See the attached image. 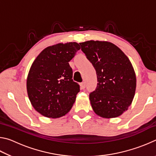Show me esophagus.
<instances>
[{"label": "esophagus", "instance_id": "esophagus-1", "mask_svg": "<svg viewBox=\"0 0 156 156\" xmlns=\"http://www.w3.org/2000/svg\"><path fill=\"white\" fill-rule=\"evenodd\" d=\"M85 87H86V85H85V83H84V82L80 83V88L82 89H84V88H85Z\"/></svg>", "mask_w": 156, "mask_h": 156}]
</instances>
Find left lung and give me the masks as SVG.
Instances as JSON below:
<instances>
[{
  "mask_svg": "<svg viewBox=\"0 0 156 156\" xmlns=\"http://www.w3.org/2000/svg\"><path fill=\"white\" fill-rule=\"evenodd\" d=\"M81 50L96 69L97 87L89 94L98 115L116 118L128 109L135 95L136 77L130 60L114 44L107 41L80 43Z\"/></svg>",
  "mask_w": 156,
  "mask_h": 156,
  "instance_id": "left-lung-1",
  "label": "left lung"
}]
</instances>
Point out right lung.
Segmentation results:
<instances>
[{"mask_svg":"<svg viewBox=\"0 0 156 156\" xmlns=\"http://www.w3.org/2000/svg\"><path fill=\"white\" fill-rule=\"evenodd\" d=\"M80 49L76 42L47 47L31 65L27 79V94L31 105L41 115L58 118L72 109L80 86L73 81L69 62Z\"/></svg>","mask_w":156,"mask_h":156,"instance_id":"right-lung-1","label":"right lung"}]
</instances>
